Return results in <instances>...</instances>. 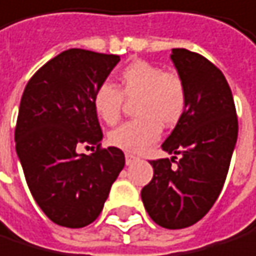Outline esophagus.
<instances>
[{"instance_id": "esophagus-1", "label": "esophagus", "mask_w": 256, "mask_h": 256, "mask_svg": "<svg viewBox=\"0 0 256 256\" xmlns=\"http://www.w3.org/2000/svg\"><path fill=\"white\" fill-rule=\"evenodd\" d=\"M125 160H126V166H131L132 162H136L139 158H138L136 154H132V153H126L125 154Z\"/></svg>"}]
</instances>
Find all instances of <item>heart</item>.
I'll return each instance as SVG.
<instances>
[{
	"instance_id": "1",
	"label": "heart",
	"mask_w": 256,
	"mask_h": 256,
	"mask_svg": "<svg viewBox=\"0 0 256 256\" xmlns=\"http://www.w3.org/2000/svg\"><path fill=\"white\" fill-rule=\"evenodd\" d=\"M124 98L139 100L136 116L109 134L114 147L128 153H140L158 140L162 126H174L183 117L188 95L183 80L176 73L164 72L147 60H134L120 72L118 89L111 82H103L94 94V109L104 124L118 122Z\"/></svg>"
}]
</instances>
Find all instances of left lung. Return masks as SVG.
Wrapping results in <instances>:
<instances>
[{
  "label": "left lung",
  "instance_id": "8db88e82",
  "mask_svg": "<svg viewBox=\"0 0 256 256\" xmlns=\"http://www.w3.org/2000/svg\"><path fill=\"white\" fill-rule=\"evenodd\" d=\"M170 59L188 103L161 145L172 156L150 161L153 178L140 197L153 222L178 230L198 222L218 200L238 139V118L230 86L214 64L184 48H174Z\"/></svg>",
  "mask_w": 256,
  "mask_h": 256
}]
</instances>
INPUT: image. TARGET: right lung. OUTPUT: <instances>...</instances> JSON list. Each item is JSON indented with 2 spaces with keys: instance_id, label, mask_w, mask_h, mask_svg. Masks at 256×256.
Masks as SVG:
<instances>
[{
  "instance_id": "obj_1",
  "label": "right lung",
  "mask_w": 256,
  "mask_h": 256,
  "mask_svg": "<svg viewBox=\"0 0 256 256\" xmlns=\"http://www.w3.org/2000/svg\"><path fill=\"white\" fill-rule=\"evenodd\" d=\"M120 56L72 48L29 80L20 102L15 150L28 188L46 218L60 227L92 224L125 166L117 147L100 148L103 132L94 94ZM92 144V155L79 153Z\"/></svg>"
}]
</instances>
